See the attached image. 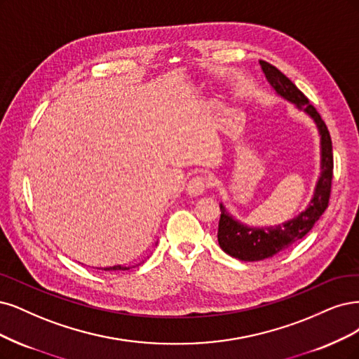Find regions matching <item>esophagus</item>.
<instances>
[{"mask_svg":"<svg viewBox=\"0 0 359 359\" xmlns=\"http://www.w3.org/2000/svg\"><path fill=\"white\" fill-rule=\"evenodd\" d=\"M209 185L208 180L203 177H196L191 178L187 184V187H185V191H187L189 196L191 197H197V196H202L203 191L206 190V187Z\"/></svg>","mask_w":359,"mask_h":359,"instance_id":"esophagus-1","label":"esophagus"}]
</instances>
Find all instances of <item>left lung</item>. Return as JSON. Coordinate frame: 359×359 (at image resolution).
Here are the masks:
<instances>
[{
	"instance_id": "left-lung-1",
	"label": "left lung",
	"mask_w": 359,
	"mask_h": 359,
	"mask_svg": "<svg viewBox=\"0 0 359 359\" xmlns=\"http://www.w3.org/2000/svg\"><path fill=\"white\" fill-rule=\"evenodd\" d=\"M259 67H262L270 88L279 97L288 101L313 120L319 135L320 170L311 202L302 212L275 226L254 227L243 224L227 211L224 205L219 203L221 217L218 224V243L226 254L242 259V262H262V259L271 258L278 252L287 250L294 242L303 239L328 208L332 180V145L324 120L309 104V100L297 89V86L283 76L278 68L264 60H259Z\"/></svg>"
}]
</instances>
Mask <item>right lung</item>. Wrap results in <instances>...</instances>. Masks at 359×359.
Listing matches in <instances>:
<instances>
[{
  "mask_svg": "<svg viewBox=\"0 0 359 359\" xmlns=\"http://www.w3.org/2000/svg\"><path fill=\"white\" fill-rule=\"evenodd\" d=\"M137 266H138V264H137ZM130 267H135V266H121V264H117V266L104 267L102 270H105V271H113V270H129Z\"/></svg>",
  "mask_w": 359,
  "mask_h": 359,
  "instance_id": "right-lung-1",
  "label": "right lung"
}]
</instances>
